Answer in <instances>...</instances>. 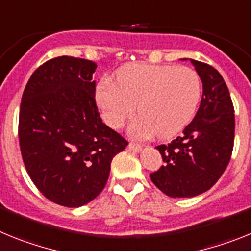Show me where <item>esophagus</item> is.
I'll use <instances>...</instances> for the list:
<instances>
[{"label":"esophagus","mask_w":251,"mask_h":251,"mask_svg":"<svg viewBox=\"0 0 251 251\" xmlns=\"http://www.w3.org/2000/svg\"><path fill=\"white\" fill-rule=\"evenodd\" d=\"M128 149L131 150V151H134V152H139V151H141L143 147H141V145H138V144L130 143V144H128Z\"/></svg>","instance_id":"obj_1"}]
</instances>
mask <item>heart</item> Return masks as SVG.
I'll use <instances>...</instances> for the list:
<instances>
[{
    "label": "heart",
    "mask_w": 251,
    "mask_h": 251,
    "mask_svg": "<svg viewBox=\"0 0 251 251\" xmlns=\"http://www.w3.org/2000/svg\"><path fill=\"white\" fill-rule=\"evenodd\" d=\"M117 82L104 79L96 89V102L104 121L123 126L136 111L140 116L128 127L135 139L179 134L195 116L201 100V78L195 69L172 65L127 64L117 72Z\"/></svg>",
    "instance_id": "1"
}]
</instances>
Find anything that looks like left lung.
<instances>
[{"instance_id":"obj_1","label":"left lung","mask_w":251,"mask_h":251,"mask_svg":"<svg viewBox=\"0 0 251 251\" xmlns=\"http://www.w3.org/2000/svg\"><path fill=\"white\" fill-rule=\"evenodd\" d=\"M189 60L202 80L201 104L182 136L156 147L164 163L150 174L152 183L174 198L208 191L225 172L234 148V106L225 80L211 65Z\"/></svg>"}]
</instances>
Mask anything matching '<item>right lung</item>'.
Segmentation results:
<instances>
[{"instance_id": "right-lung-1", "label": "right lung", "mask_w": 251, "mask_h": 251, "mask_svg": "<svg viewBox=\"0 0 251 251\" xmlns=\"http://www.w3.org/2000/svg\"><path fill=\"white\" fill-rule=\"evenodd\" d=\"M97 64L58 56L32 73L23 93L19 140L26 171L54 203L80 207L104 188L113 156L127 141L102 123Z\"/></svg>"}]
</instances>
